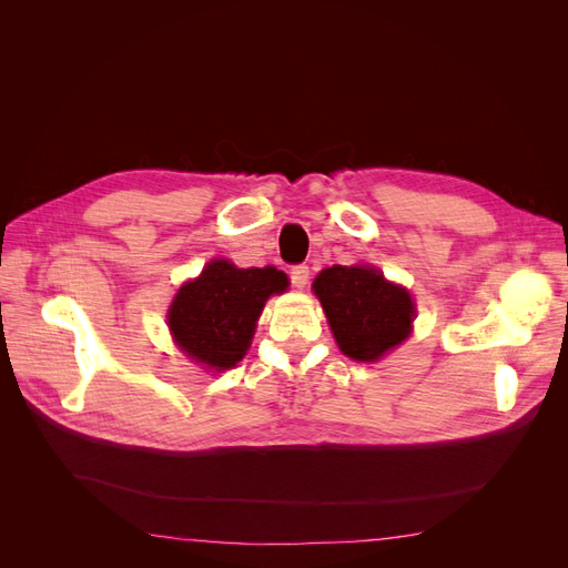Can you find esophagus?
Segmentation results:
<instances>
[{"instance_id":"34e87169","label":"esophagus","mask_w":568,"mask_h":568,"mask_svg":"<svg viewBox=\"0 0 568 568\" xmlns=\"http://www.w3.org/2000/svg\"><path fill=\"white\" fill-rule=\"evenodd\" d=\"M288 277H291V284H294L296 288H303L307 284V280H311V267H307V265H294V267H291V272H288Z\"/></svg>"}]
</instances>
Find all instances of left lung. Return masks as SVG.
I'll list each match as a JSON object with an SVG mask.
<instances>
[{"label":"left lung","instance_id":"obj_1","mask_svg":"<svg viewBox=\"0 0 568 568\" xmlns=\"http://www.w3.org/2000/svg\"><path fill=\"white\" fill-rule=\"evenodd\" d=\"M338 348L359 363H374L409 334L415 303L403 286L365 265H334L313 284Z\"/></svg>","mask_w":568,"mask_h":568}]
</instances>
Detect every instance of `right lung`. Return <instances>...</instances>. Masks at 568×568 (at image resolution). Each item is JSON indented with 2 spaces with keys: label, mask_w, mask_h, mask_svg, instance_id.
<instances>
[{
  "label": "right lung",
  "mask_w": 568,
  "mask_h": 568,
  "mask_svg": "<svg viewBox=\"0 0 568 568\" xmlns=\"http://www.w3.org/2000/svg\"><path fill=\"white\" fill-rule=\"evenodd\" d=\"M286 286L277 267L239 270L230 261H213L180 288L168 313L170 332L196 363L230 369L246 355L265 301Z\"/></svg>",
  "instance_id": "add662e5"
}]
</instances>
